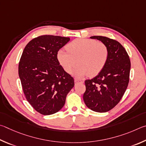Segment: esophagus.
Returning a JSON list of instances; mask_svg holds the SVG:
<instances>
[{
	"instance_id": "obj_1",
	"label": "esophagus",
	"mask_w": 146,
	"mask_h": 146,
	"mask_svg": "<svg viewBox=\"0 0 146 146\" xmlns=\"http://www.w3.org/2000/svg\"><path fill=\"white\" fill-rule=\"evenodd\" d=\"M75 83H83V81L82 80H78V79H76L75 80Z\"/></svg>"
}]
</instances>
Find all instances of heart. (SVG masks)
<instances>
[{
    "instance_id": "heart-1",
    "label": "heart",
    "mask_w": 146,
    "mask_h": 146,
    "mask_svg": "<svg viewBox=\"0 0 146 146\" xmlns=\"http://www.w3.org/2000/svg\"><path fill=\"white\" fill-rule=\"evenodd\" d=\"M66 49L67 52L62 49L57 52L58 62L68 73L72 71L78 63L79 66L73 75L80 78L88 74L98 75L105 66L109 56L105 43L92 39H76L66 45Z\"/></svg>"
}]
</instances>
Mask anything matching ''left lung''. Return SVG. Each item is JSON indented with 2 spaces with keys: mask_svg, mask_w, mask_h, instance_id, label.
Masks as SVG:
<instances>
[{
  "mask_svg": "<svg viewBox=\"0 0 146 146\" xmlns=\"http://www.w3.org/2000/svg\"><path fill=\"white\" fill-rule=\"evenodd\" d=\"M90 38L105 43L109 56L101 72L85 81L83 100L88 108L103 113L113 108L123 96L129 83L131 62L126 49L117 41L102 36Z\"/></svg>",
  "mask_w": 146,
  "mask_h": 146,
  "instance_id": "8db88e82",
  "label": "left lung"
}]
</instances>
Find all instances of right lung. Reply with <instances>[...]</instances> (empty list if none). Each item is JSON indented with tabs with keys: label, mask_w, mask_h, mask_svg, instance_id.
Returning a JSON list of instances; mask_svg holds the SVG:
<instances>
[{
	"label": "right lung",
	"mask_w": 146,
	"mask_h": 146,
	"mask_svg": "<svg viewBox=\"0 0 146 146\" xmlns=\"http://www.w3.org/2000/svg\"><path fill=\"white\" fill-rule=\"evenodd\" d=\"M70 38L42 35L31 40L23 51L19 75L27 101L44 115L63 108L74 80L64 70L56 58L58 51Z\"/></svg>",
	"instance_id": "right-lung-1"
}]
</instances>
